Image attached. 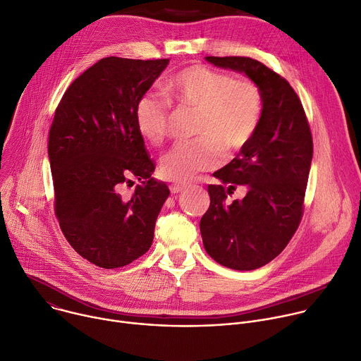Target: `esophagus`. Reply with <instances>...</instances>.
<instances>
[{
  "label": "esophagus",
  "mask_w": 361,
  "mask_h": 361,
  "mask_svg": "<svg viewBox=\"0 0 361 361\" xmlns=\"http://www.w3.org/2000/svg\"><path fill=\"white\" fill-rule=\"evenodd\" d=\"M187 188V184H181V183H178V184H171L170 185V191L173 192V194H178V192H181L183 190H185Z\"/></svg>",
  "instance_id": "1"
}]
</instances>
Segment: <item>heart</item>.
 Masks as SVG:
<instances>
[{
    "mask_svg": "<svg viewBox=\"0 0 361 361\" xmlns=\"http://www.w3.org/2000/svg\"><path fill=\"white\" fill-rule=\"evenodd\" d=\"M167 90L180 109L195 110L192 133L198 137L176 144L160 160V173L170 181H187L201 171L243 151L260 128L264 113L262 87L250 78L207 66H188L174 74ZM173 121L171 106L159 94L147 92L135 106L140 134L154 145L161 144Z\"/></svg>",
    "mask_w": 361,
    "mask_h": 361,
    "instance_id": "obj_1",
    "label": "heart"
}]
</instances>
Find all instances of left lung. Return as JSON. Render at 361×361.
Segmentation results:
<instances>
[{"instance_id": "8db88e82", "label": "left lung", "mask_w": 361, "mask_h": 361, "mask_svg": "<svg viewBox=\"0 0 361 361\" xmlns=\"http://www.w3.org/2000/svg\"><path fill=\"white\" fill-rule=\"evenodd\" d=\"M245 74L264 94V113L252 141L209 185L210 207L200 221L205 251L219 264L248 271L266 266L286 248L301 217L313 159V137L298 95L281 75L248 57H205ZM244 185L243 200L227 195Z\"/></svg>"}]
</instances>
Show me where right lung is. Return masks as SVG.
Masks as SVG:
<instances>
[{
	"mask_svg": "<svg viewBox=\"0 0 361 361\" xmlns=\"http://www.w3.org/2000/svg\"><path fill=\"white\" fill-rule=\"evenodd\" d=\"M170 60L107 57L67 88L48 137L54 210L71 247L102 269L145 254L170 190L151 177L135 106ZM140 181L133 196L123 187Z\"/></svg>",
	"mask_w": 361,
	"mask_h": 361,
	"instance_id": "obj_1",
	"label": "right lung"
}]
</instances>
